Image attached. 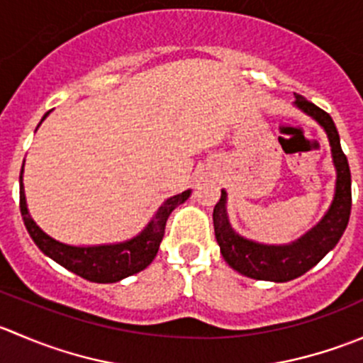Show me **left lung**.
<instances>
[{"label": "left lung", "mask_w": 363, "mask_h": 363, "mask_svg": "<svg viewBox=\"0 0 363 363\" xmlns=\"http://www.w3.org/2000/svg\"><path fill=\"white\" fill-rule=\"evenodd\" d=\"M295 104L313 116L328 135L332 145V158L337 168L335 196L327 216L307 232L302 239L290 246H263L244 239L232 230L226 216V193L214 205V233L225 262L242 276L259 281L286 283L313 269L342 237L351 214V172L346 155L340 149L337 128L327 112L307 101L302 94H295Z\"/></svg>", "instance_id": "left-lung-1"}]
</instances>
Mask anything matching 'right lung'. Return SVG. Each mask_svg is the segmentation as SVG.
<instances>
[{
    "mask_svg": "<svg viewBox=\"0 0 363 363\" xmlns=\"http://www.w3.org/2000/svg\"><path fill=\"white\" fill-rule=\"evenodd\" d=\"M47 116H49V112L43 116V119ZM189 193L191 191L188 189V191L181 193V195H175L172 199H168L158 208L152 221L145 226V230L140 235L128 240V242L112 244V246H67V244L57 242L52 237L43 233L36 226V223L33 221L31 216L28 214L23 188V168H21L19 207L26 230H28L31 239L35 240V244L40 247V251L43 255L52 258L54 262H57L61 267L68 269L69 272L91 281V283H116V281H121L124 277L140 272V270H144L155 259L156 252L160 250L161 239L164 235V226H167L168 216H170V212L177 205H181L188 199Z\"/></svg>",
    "mask_w": 363,
    "mask_h": 363,
    "instance_id": "obj_1",
    "label": "right lung"
}]
</instances>
